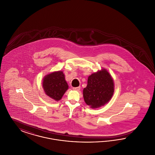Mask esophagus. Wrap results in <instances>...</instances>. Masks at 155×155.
<instances>
[{
	"label": "esophagus",
	"mask_w": 155,
	"mask_h": 155,
	"mask_svg": "<svg viewBox=\"0 0 155 155\" xmlns=\"http://www.w3.org/2000/svg\"><path fill=\"white\" fill-rule=\"evenodd\" d=\"M80 88H81V87H73V90H75V91H80Z\"/></svg>",
	"instance_id": "obj_1"
}]
</instances>
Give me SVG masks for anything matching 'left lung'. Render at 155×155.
<instances>
[{
    "label": "left lung",
    "mask_w": 155,
    "mask_h": 155,
    "mask_svg": "<svg viewBox=\"0 0 155 155\" xmlns=\"http://www.w3.org/2000/svg\"><path fill=\"white\" fill-rule=\"evenodd\" d=\"M114 92V82L105 70L89 76L88 84L83 90V96L87 104L92 108L104 105L110 100Z\"/></svg>",
    "instance_id": "left-lung-1"
}]
</instances>
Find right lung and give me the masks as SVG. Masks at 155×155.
Returning a JSON list of instances; mask_svg holds the SVG:
<instances>
[{
	"instance_id": "add662e5",
	"label": "right lung",
	"mask_w": 155,
	"mask_h": 155,
	"mask_svg": "<svg viewBox=\"0 0 155 155\" xmlns=\"http://www.w3.org/2000/svg\"><path fill=\"white\" fill-rule=\"evenodd\" d=\"M45 94L55 101L61 99L68 88L63 73L61 71L47 75L43 80Z\"/></svg>"
}]
</instances>
